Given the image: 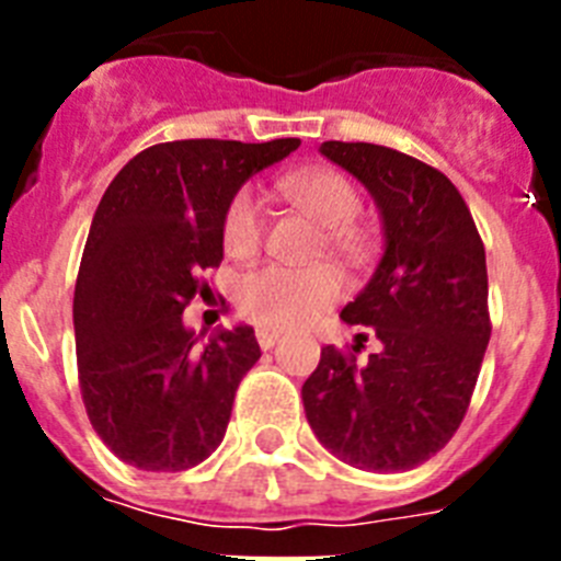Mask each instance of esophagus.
Masks as SVG:
<instances>
[{"mask_svg": "<svg viewBox=\"0 0 561 561\" xmlns=\"http://www.w3.org/2000/svg\"><path fill=\"white\" fill-rule=\"evenodd\" d=\"M255 336H257V345H261L264 351H270L280 334H277V331H272V329H257Z\"/></svg>", "mask_w": 561, "mask_h": 561, "instance_id": "34e87169", "label": "esophagus"}]
</instances>
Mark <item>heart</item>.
Wrapping results in <instances>:
<instances>
[{"label": "heart", "instance_id": "b5f03b06", "mask_svg": "<svg viewBox=\"0 0 561 561\" xmlns=\"http://www.w3.org/2000/svg\"><path fill=\"white\" fill-rule=\"evenodd\" d=\"M284 193L300 210L323 227L325 244L342 257L365 255V236L354 225L359 193L348 176L336 171H306L280 182ZM264 241V213L252 187H238L221 216V244L227 255L252 257ZM345 280L331 264L261 266L241 277L236 291L238 311L261 329L286 331L311 323L336 304Z\"/></svg>", "mask_w": 561, "mask_h": 561}]
</instances>
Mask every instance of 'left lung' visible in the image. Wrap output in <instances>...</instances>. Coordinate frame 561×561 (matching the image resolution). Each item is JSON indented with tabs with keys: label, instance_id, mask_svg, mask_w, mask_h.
Instances as JSON below:
<instances>
[{
	"label": "left lung",
	"instance_id": "8db88e82",
	"mask_svg": "<svg viewBox=\"0 0 561 561\" xmlns=\"http://www.w3.org/2000/svg\"><path fill=\"white\" fill-rule=\"evenodd\" d=\"M320 151L381 210L385 255L342 309L345 323L374 329L381 351L359 365L325 345L304 385L306 419L348 466L408 472L447 447L478 385L492 336L483 241L438 168L374 142L329 140Z\"/></svg>",
	"mask_w": 561,
	"mask_h": 561
}]
</instances>
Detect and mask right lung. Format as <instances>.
<instances>
[{"mask_svg": "<svg viewBox=\"0 0 561 561\" xmlns=\"http://www.w3.org/2000/svg\"><path fill=\"white\" fill-rule=\"evenodd\" d=\"M297 146V137L160 142L103 193L72 320L83 408L123 463L182 472L225 438L238 385L261 356L255 331L236 325L196 348L182 311L207 291L202 270L225 257L232 193Z\"/></svg>", "mask_w": 561, "mask_h": 561, "instance_id": "1", "label": "right lung"}]
</instances>
